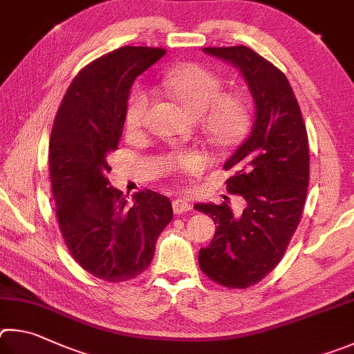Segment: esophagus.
I'll return each mask as SVG.
<instances>
[{"instance_id":"1","label":"esophagus","mask_w":354,"mask_h":354,"mask_svg":"<svg viewBox=\"0 0 354 354\" xmlns=\"http://www.w3.org/2000/svg\"><path fill=\"white\" fill-rule=\"evenodd\" d=\"M172 209L176 214H183L191 209V203L187 197H177L172 201Z\"/></svg>"}]
</instances>
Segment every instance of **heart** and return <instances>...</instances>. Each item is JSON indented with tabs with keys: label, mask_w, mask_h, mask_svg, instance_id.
<instances>
[{
	"label": "heart",
	"mask_w": 354,
	"mask_h": 354,
	"mask_svg": "<svg viewBox=\"0 0 354 354\" xmlns=\"http://www.w3.org/2000/svg\"><path fill=\"white\" fill-rule=\"evenodd\" d=\"M165 95L199 121V129L208 145L218 152L236 151L249 138L253 110L250 97L241 90L224 91V80L209 68L199 64L169 66L160 77ZM149 109V96L141 88L129 95L126 126L129 130L142 127ZM208 158L199 151L177 152L165 161L167 174H194L207 166Z\"/></svg>",
	"instance_id": "b5f03b06"
}]
</instances>
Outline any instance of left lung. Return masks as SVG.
Here are the masks:
<instances>
[{
	"label": "left lung",
	"mask_w": 354,
	"mask_h": 354,
	"mask_svg": "<svg viewBox=\"0 0 354 354\" xmlns=\"http://www.w3.org/2000/svg\"><path fill=\"white\" fill-rule=\"evenodd\" d=\"M239 68L255 102L250 136L225 161L233 171L227 189L244 197L234 216L228 202L197 203L218 224L199 252L201 270L224 288L245 289L261 281L283 259L300 224L309 182L306 126L288 77L247 46L203 48Z\"/></svg>",
	"instance_id": "8db88e82"
}]
</instances>
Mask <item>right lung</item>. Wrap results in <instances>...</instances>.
<instances>
[{
	"label": "right lung",
	"mask_w": 354,
	"mask_h": 354,
	"mask_svg": "<svg viewBox=\"0 0 354 354\" xmlns=\"http://www.w3.org/2000/svg\"><path fill=\"white\" fill-rule=\"evenodd\" d=\"M165 54L161 48L122 46L93 60L73 79L54 118L48 161L60 233L74 261L110 283L145 272L172 221L166 196L140 191L129 207L107 178L130 86Z\"/></svg>",
	"instance_id": "add662e5"
}]
</instances>
